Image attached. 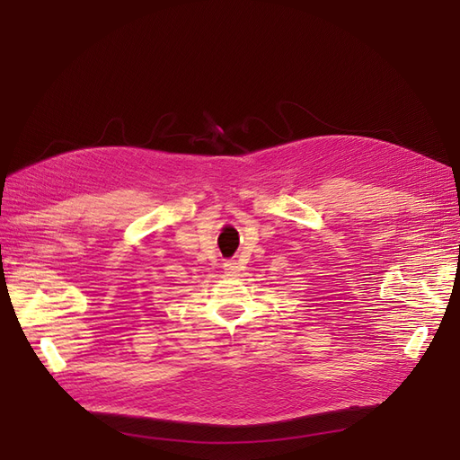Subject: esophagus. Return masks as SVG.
Masks as SVG:
<instances>
[{"label":"esophagus","instance_id":"34e87169","mask_svg":"<svg viewBox=\"0 0 460 460\" xmlns=\"http://www.w3.org/2000/svg\"><path fill=\"white\" fill-rule=\"evenodd\" d=\"M224 269H226V272H227V274H236L238 265H236L234 261H226V263H224Z\"/></svg>","mask_w":460,"mask_h":460}]
</instances>
